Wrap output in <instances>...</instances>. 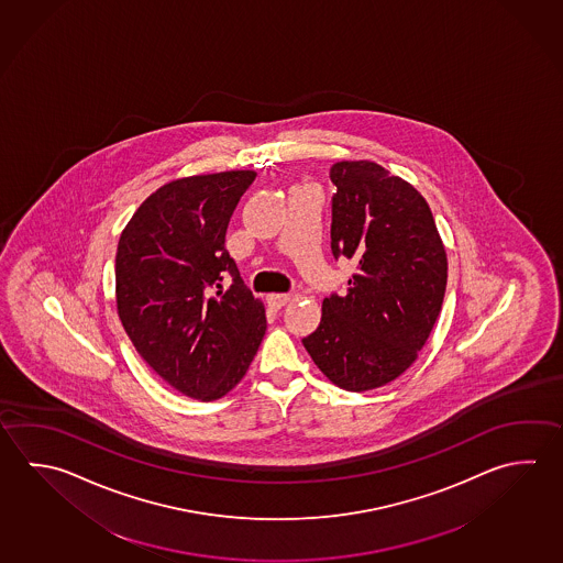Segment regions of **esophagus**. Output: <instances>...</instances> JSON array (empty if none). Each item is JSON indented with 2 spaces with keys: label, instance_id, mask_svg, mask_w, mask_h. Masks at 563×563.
Wrapping results in <instances>:
<instances>
[{
  "label": "esophagus",
  "instance_id": "34e87169",
  "mask_svg": "<svg viewBox=\"0 0 563 563\" xmlns=\"http://www.w3.org/2000/svg\"><path fill=\"white\" fill-rule=\"evenodd\" d=\"M294 299V296L291 294H272V296L267 297V301H269V306L272 307H284Z\"/></svg>",
  "mask_w": 563,
  "mask_h": 563
}]
</instances>
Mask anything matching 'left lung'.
Returning <instances> with one entry per match:
<instances>
[{"label": "left lung", "mask_w": 563, "mask_h": 563, "mask_svg": "<svg viewBox=\"0 0 563 563\" xmlns=\"http://www.w3.org/2000/svg\"><path fill=\"white\" fill-rule=\"evenodd\" d=\"M333 256L357 262L347 296L323 299L303 347L341 389L363 393L400 377L439 318L449 260L430 206L415 186L373 161L331 168Z\"/></svg>", "instance_id": "left-lung-1"}]
</instances>
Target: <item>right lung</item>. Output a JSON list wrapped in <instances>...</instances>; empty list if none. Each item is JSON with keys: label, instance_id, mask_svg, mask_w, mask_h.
I'll return each mask as SVG.
<instances>
[{"label": "right lung", "instance_id": "1", "mask_svg": "<svg viewBox=\"0 0 563 563\" xmlns=\"http://www.w3.org/2000/svg\"><path fill=\"white\" fill-rule=\"evenodd\" d=\"M254 170L176 178L136 208L114 262L117 311L139 355L190 399H222L266 333V307L244 286L225 230ZM235 282L223 291L221 277Z\"/></svg>", "mask_w": 563, "mask_h": 563}]
</instances>
